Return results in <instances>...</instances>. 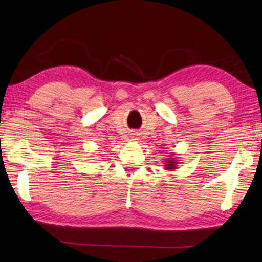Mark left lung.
I'll return each mask as SVG.
<instances>
[{"instance_id": "8db88e82", "label": "left lung", "mask_w": 262, "mask_h": 262, "mask_svg": "<svg viewBox=\"0 0 262 262\" xmlns=\"http://www.w3.org/2000/svg\"><path fill=\"white\" fill-rule=\"evenodd\" d=\"M164 163V169L168 171H174L178 168V164H179V161L177 160V158H166Z\"/></svg>"}]
</instances>
